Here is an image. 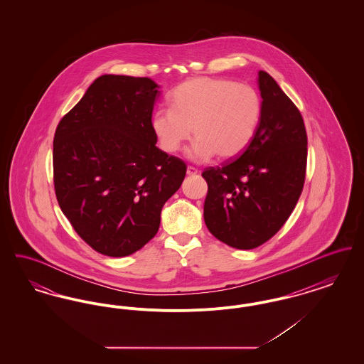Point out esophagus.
<instances>
[{"label":"esophagus","instance_id":"obj_1","mask_svg":"<svg viewBox=\"0 0 364 364\" xmlns=\"http://www.w3.org/2000/svg\"><path fill=\"white\" fill-rule=\"evenodd\" d=\"M196 173H198V169H196V168H193V166H187V174H190V176H195Z\"/></svg>","mask_w":364,"mask_h":364}]
</instances>
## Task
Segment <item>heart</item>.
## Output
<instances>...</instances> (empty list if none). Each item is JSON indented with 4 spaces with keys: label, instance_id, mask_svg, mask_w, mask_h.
I'll use <instances>...</instances> for the list:
<instances>
[{
    "label": "heart",
    "instance_id": "heart-1",
    "mask_svg": "<svg viewBox=\"0 0 364 364\" xmlns=\"http://www.w3.org/2000/svg\"><path fill=\"white\" fill-rule=\"evenodd\" d=\"M171 109L159 107L151 127L161 149L169 154L180 150L193 131L190 150L195 161L217 154L221 159L239 156L259 125V94L248 85L226 79L193 77L174 88Z\"/></svg>",
    "mask_w": 364,
    "mask_h": 364
}]
</instances>
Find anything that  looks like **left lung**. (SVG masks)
Masks as SVG:
<instances>
[{
  "label": "left lung",
  "instance_id": "8db88e82",
  "mask_svg": "<svg viewBox=\"0 0 364 364\" xmlns=\"http://www.w3.org/2000/svg\"><path fill=\"white\" fill-rule=\"evenodd\" d=\"M259 125L242 156L208 168L205 223L220 242L252 250L270 240L292 214L307 165L303 117L277 82L259 70Z\"/></svg>",
  "mask_w": 364,
  "mask_h": 364
}]
</instances>
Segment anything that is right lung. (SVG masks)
<instances>
[{"label": "right lung", "mask_w": 364, "mask_h": 364, "mask_svg": "<svg viewBox=\"0 0 364 364\" xmlns=\"http://www.w3.org/2000/svg\"><path fill=\"white\" fill-rule=\"evenodd\" d=\"M158 85L104 75L58 122L53 140L55 198L75 232L97 252L131 255L158 232L161 210L187 165L156 146Z\"/></svg>", "instance_id": "obj_1"}]
</instances>
